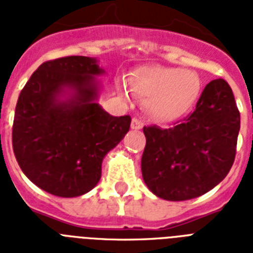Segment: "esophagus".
Here are the masks:
<instances>
[{"instance_id":"34e87169","label":"esophagus","mask_w":253,"mask_h":253,"mask_svg":"<svg viewBox=\"0 0 253 253\" xmlns=\"http://www.w3.org/2000/svg\"><path fill=\"white\" fill-rule=\"evenodd\" d=\"M142 121H139L138 118H132V121H131V128H132V130H142Z\"/></svg>"}]
</instances>
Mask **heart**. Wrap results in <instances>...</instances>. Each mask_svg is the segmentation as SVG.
Masks as SVG:
<instances>
[{
	"label": "heart",
	"mask_w": 253,
	"mask_h": 253,
	"mask_svg": "<svg viewBox=\"0 0 253 253\" xmlns=\"http://www.w3.org/2000/svg\"><path fill=\"white\" fill-rule=\"evenodd\" d=\"M130 89L142 98L151 118L159 122H172L185 115L196 103L201 81L189 69L151 65L135 71L128 79ZM121 94L127 98L125 85L119 84Z\"/></svg>",
	"instance_id": "heart-1"
}]
</instances>
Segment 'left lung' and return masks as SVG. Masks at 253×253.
<instances>
[{
    "label": "left lung",
    "mask_w": 253,
    "mask_h": 253,
    "mask_svg": "<svg viewBox=\"0 0 253 253\" xmlns=\"http://www.w3.org/2000/svg\"><path fill=\"white\" fill-rule=\"evenodd\" d=\"M240 114L230 85L210 81L192 114L172 128H143L142 174L151 192L167 201H186L215 188L236 154Z\"/></svg>",
    "instance_id": "1"
}]
</instances>
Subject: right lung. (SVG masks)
Returning a JSON list of instances; mask_svg holds the SVG:
<instances>
[{
  "label": "right lung",
  "instance_id": "1",
  "mask_svg": "<svg viewBox=\"0 0 253 253\" xmlns=\"http://www.w3.org/2000/svg\"><path fill=\"white\" fill-rule=\"evenodd\" d=\"M102 75L95 57H60L43 63L19 94L14 155L26 177L49 194L90 192L103 158L130 130V115L113 117L98 103Z\"/></svg>",
  "mask_w": 253,
  "mask_h": 253
}]
</instances>
